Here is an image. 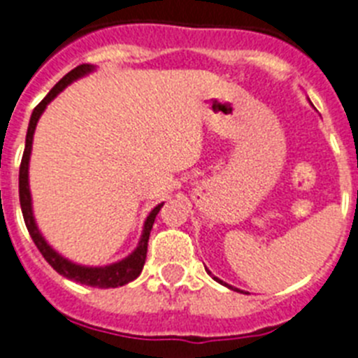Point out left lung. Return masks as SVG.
<instances>
[{"label": "left lung", "instance_id": "8db88e82", "mask_svg": "<svg viewBox=\"0 0 358 358\" xmlns=\"http://www.w3.org/2000/svg\"><path fill=\"white\" fill-rule=\"evenodd\" d=\"M206 271L209 273V275H211V271H209V269H207V267H206ZM213 278H215V280L218 282V284H222V286L229 287V289H233V291H240L238 287H233V286H229V284H225V282H224V280H220V278H218V276H213ZM240 293H244V291H240Z\"/></svg>", "mask_w": 358, "mask_h": 358}]
</instances>
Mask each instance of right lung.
Listing matches in <instances>:
<instances>
[{"label": "right lung", "instance_id": "add662e5", "mask_svg": "<svg viewBox=\"0 0 358 358\" xmlns=\"http://www.w3.org/2000/svg\"><path fill=\"white\" fill-rule=\"evenodd\" d=\"M92 71H96V67L94 65H89V63H83L80 67L72 69L69 74H65V76L50 89L49 94L45 96L43 100L38 103V107L32 110L29 129H27L25 151H23V158H21L20 165V203L23 218H25L27 229L31 233V238L34 240L36 248L40 249V253L43 255L45 260H47L59 275H63L65 278H69V280L85 284V286L103 287V289H107V287H118L123 286V284H129V282H133L134 278L140 276V273H142L143 269V264H145L147 242H149L152 224H155L156 215H158V211L162 209L164 202L158 203L145 218V222H143L142 236H140V242H138L136 249H134L133 253L127 255V257L122 258V260H118V262L109 264V266H82V264L72 262L69 258L62 257V255H59L56 249H52V245L43 238V235H41L40 229H38V224H36L34 213H32L31 185H29V162H31L32 140H34L36 125L40 122L41 114L47 109V105H49L65 87L71 85V83L76 82V80H80V78L87 76V74H91Z\"/></svg>", "mask_w": 358, "mask_h": 358}]
</instances>
